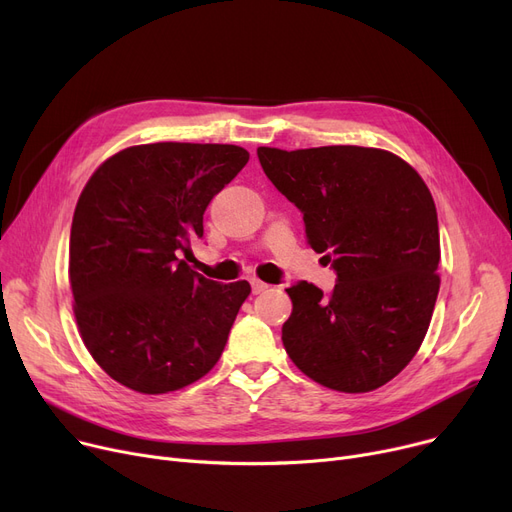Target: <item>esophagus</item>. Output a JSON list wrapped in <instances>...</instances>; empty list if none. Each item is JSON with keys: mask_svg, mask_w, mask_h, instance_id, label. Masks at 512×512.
I'll return each mask as SVG.
<instances>
[{"mask_svg": "<svg viewBox=\"0 0 512 512\" xmlns=\"http://www.w3.org/2000/svg\"><path fill=\"white\" fill-rule=\"evenodd\" d=\"M267 288H270V286H267L265 282H259V280H251V290H253V294H261V292H265Z\"/></svg>", "mask_w": 512, "mask_h": 512, "instance_id": "34e87169", "label": "esophagus"}]
</instances>
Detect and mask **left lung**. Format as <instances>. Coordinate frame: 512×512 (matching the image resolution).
<instances>
[{
    "mask_svg": "<svg viewBox=\"0 0 512 512\" xmlns=\"http://www.w3.org/2000/svg\"><path fill=\"white\" fill-rule=\"evenodd\" d=\"M265 176L303 213L309 247L336 286L286 288L288 357L317 384L369 392L419 351L440 290V230L432 193L394 153L332 145L257 149Z\"/></svg>",
    "mask_w": 512,
    "mask_h": 512,
    "instance_id": "1",
    "label": "left lung"
}]
</instances>
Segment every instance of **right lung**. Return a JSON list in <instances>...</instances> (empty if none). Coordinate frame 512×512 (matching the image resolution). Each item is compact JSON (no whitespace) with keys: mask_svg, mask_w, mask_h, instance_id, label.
<instances>
[{"mask_svg":"<svg viewBox=\"0 0 512 512\" xmlns=\"http://www.w3.org/2000/svg\"><path fill=\"white\" fill-rule=\"evenodd\" d=\"M236 145L151 143L97 168L74 209V315L97 365L141 394L180 390L218 363L249 282L180 259L211 199L247 166Z\"/></svg>","mask_w":512,"mask_h":512,"instance_id":"1","label":"right lung"}]
</instances>
